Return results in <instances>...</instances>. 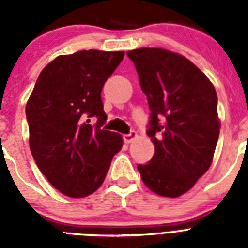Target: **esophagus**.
<instances>
[{"label":"esophagus","instance_id":"1","mask_svg":"<svg viewBox=\"0 0 248 248\" xmlns=\"http://www.w3.org/2000/svg\"><path fill=\"white\" fill-rule=\"evenodd\" d=\"M136 136H138V134H136V131H130L128 134H124V143H131L132 140L136 139Z\"/></svg>","mask_w":248,"mask_h":248}]
</instances>
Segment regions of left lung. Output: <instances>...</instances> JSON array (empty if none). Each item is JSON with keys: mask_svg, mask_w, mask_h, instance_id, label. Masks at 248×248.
I'll list each match as a JSON object with an SVG mask.
<instances>
[{"mask_svg": "<svg viewBox=\"0 0 248 248\" xmlns=\"http://www.w3.org/2000/svg\"><path fill=\"white\" fill-rule=\"evenodd\" d=\"M127 56L147 95V134L155 144L152 159L138 170L151 190L175 198L211 166L220 132L215 87L192 62L175 52L141 47Z\"/></svg>", "mask_w": 248, "mask_h": 248, "instance_id": "1", "label": "left lung"}]
</instances>
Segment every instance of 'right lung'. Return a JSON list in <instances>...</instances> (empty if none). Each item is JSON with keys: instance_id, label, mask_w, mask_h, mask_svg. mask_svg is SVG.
I'll return each mask as SVG.
<instances>
[{"instance_id": "1", "label": "right lung", "mask_w": 248, "mask_h": 248, "mask_svg": "<svg viewBox=\"0 0 248 248\" xmlns=\"http://www.w3.org/2000/svg\"><path fill=\"white\" fill-rule=\"evenodd\" d=\"M124 51L60 55L41 72L25 107L29 147L50 184L68 197L93 193L122 148L118 132L104 130L101 90ZM91 118H96L93 125Z\"/></svg>"}]
</instances>
